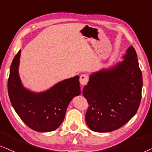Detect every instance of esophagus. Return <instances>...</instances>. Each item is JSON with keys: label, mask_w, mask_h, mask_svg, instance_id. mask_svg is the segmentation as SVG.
Returning a JSON list of instances; mask_svg holds the SVG:
<instances>
[{"label": "esophagus", "mask_w": 152, "mask_h": 152, "mask_svg": "<svg viewBox=\"0 0 152 152\" xmlns=\"http://www.w3.org/2000/svg\"><path fill=\"white\" fill-rule=\"evenodd\" d=\"M80 83L82 85V86H85L88 83V76L87 74H82L81 76H80Z\"/></svg>", "instance_id": "esophagus-1"}]
</instances>
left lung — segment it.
Segmentation results:
<instances>
[{"label": "left lung", "mask_w": 152, "mask_h": 152, "mask_svg": "<svg viewBox=\"0 0 152 152\" xmlns=\"http://www.w3.org/2000/svg\"><path fill=\"white\" fill-rule=\"evenodd\" d=\"M123 59L112 67L90 74L83 90L89 104L86 124L95 132H110L120 129L139 108L142 75L132 46L126 50Z\"/></svg>", "instance_id": "8db88e82"}]
</instances>
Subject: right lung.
<instances>
[{
	"label": "right lung",
	"mask_w": 152,
	"mask_h": 152,
	"mask_svg": "<svg viewBox=\"0 0 152 152\" xmlns=\"http://www.w3.org/2000/svg\"><path fill=\"white\" fill-rule=\"evenodd\" d=\"M21 50L14 58L7 82L12 106L21 120L38 132L55 131L63 122L66 108L80 94L79 76L62 80L42 92L24 88L19 74Z\"/></svg>",
	"instance_id": "add662e5"
}]
</instances>
